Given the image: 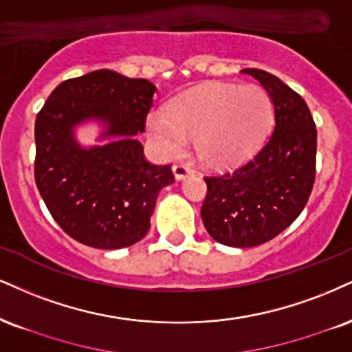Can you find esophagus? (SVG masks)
I'll list each match as a JSON object with an SVG mask.
<instances>
[{
	"label": "esophagus",
	"instance_id": "34e87169",
	"mask_svg": "<svg viewBox=\"0 0 352 352\" xmlns=\"http://www.w3.org/2000/svg\"><path fill=\"white\" fill-rule=\"evenodd\" d=\"M172 170H173V175H175L177 180H184V179H187V177L193 175L192 168H190L188 165H184V164L173 165Z\"/></svg>",
	"mask_w": 352,
	"mask_h": 352
}]
</instances>
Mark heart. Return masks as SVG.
<instances>
[{"instance_id":"b5f03b06","label":"heart","mask_w":352,"mask_h":352,"mask_svg":"<svg viewBox=\"0 0 352 352\" xmlns=\"http://www.w3.org/2000/svg\"><path fill=\"white\" fill-rule=\"evenodd\" d=\"M274 104L259 85L211 83L184 93L151 113L147 128L157 149L179 155L195 139L203 164L228 167L259 147L272 124Z\"/></svg>"}]
</instances>
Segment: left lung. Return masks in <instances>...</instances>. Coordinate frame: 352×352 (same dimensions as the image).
Instances as JSON below:
<instances>
[{"label": "left lung", "instance_id": "1", "mask_svg": "<svg viewBox=\"0 0 352 352\" xmlns=\"http://www.w3.org/2000/svg\"><path fill=\"white\" fill-rule=\"evenodd\" d=\"M270 95L274 128L236 170L205 177L201 219L208 234L232 248L267 243L289 228L310 198L316 173V128L297 91L259 69H244Z\"/></svg>", "mask_w": 352, "mask_h": 352}]
</instances>
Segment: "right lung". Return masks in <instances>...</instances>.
Masks as SVG:
<instances>
[{
	"label": "right lung",
	"mask_w": 352,
	"mask_h": 352,
	"mask_svg": "<svg viewBox=\"0 0 352 352\" xmlns=\"http://www.w3.org/2000/svg\"><path fill=\"white\" fill-rule=\"evenodd\" d=\"M155 87L149 80L96 70L58 85L37 114L34 177L45 206L70 238L96 249H121L151 228L160 190L175 182L170 165L144 157ZM105 124L103 146L82 148L74 126Z\"/></svg>",
	"instance_id": "add662e5"
}]
</instances>
